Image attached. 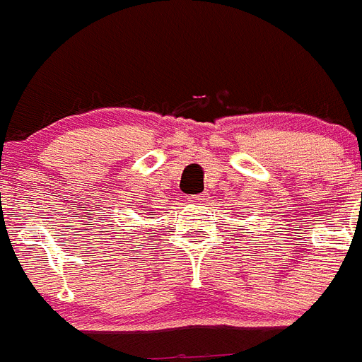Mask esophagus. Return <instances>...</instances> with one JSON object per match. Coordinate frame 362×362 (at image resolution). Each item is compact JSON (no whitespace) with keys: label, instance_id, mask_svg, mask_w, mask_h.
Instances as JSON below:
<instances>
[{"label":"esophagus","instance_id":"1","mask_svg":"<svg viewBox=\"0 0 362 362\" xmlns=\"http://www.w3.org/2000/svg\"><path fill=\"white\" fill-rule=\"evenodd\" d=\"M194 199H198V202H199V199H205V196H204V194H199V196H194Z\"/></svg>","mask_w":362,"mask_h":362}]
</instances>
